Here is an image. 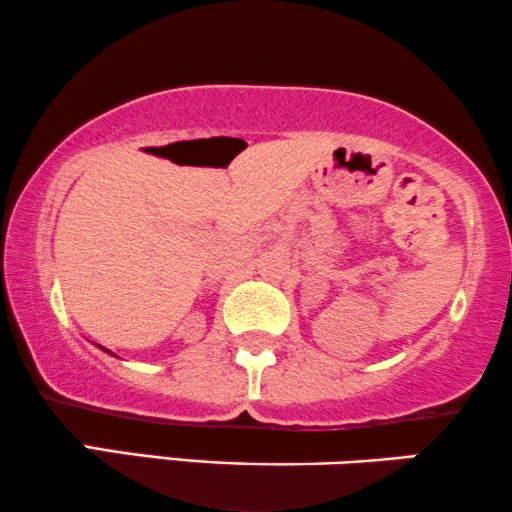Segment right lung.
Returning <instances> with one entry per match:
<instances>
[{
	"label": "right lung",
	"mask_w": 512,
	"mask_h": 512,
	"mask_svg": "<svg viewBox=\"0 0 512 512\" xmlns=\"http://www.w3.org/2000/svg\"><path fill=\"white\" fill-rule=\"evenodd\" d=\"M103 350H105V348H103ZM105 353H110V350H105Z\"/></svg>",
	"instance_id": "add662e5"
}]
</instances>
